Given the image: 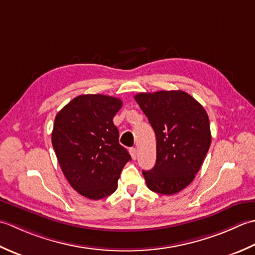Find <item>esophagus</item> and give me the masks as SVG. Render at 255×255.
Listing matches in <instances>:
<instances>
[{"mask_svg": "<svg viewBox=\"0 0 255 255\" xmlns=\"http://www.w3.org/2000/svg\"><path fill=\"white\" fill-rule=\"evenodd\" d=\"M129 154H131V156L133 159H136V156H137V150L135 147H131L129 148Z\"/></svg>", "mask_w": 255, "mask_h": 255, "instance_id": "esophagus-1", "label": "esophagus"}]
</instances>
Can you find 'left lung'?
<instances>
[{
  "label": "left lung",
  "instance_id": "1",
  "mask_svg": "<svg viewBox=\"0 0 255 255\" xmlns=\"http://www.w3.org/2000/svg\"><path fill=\"white\" fill-rule=\"evenodd\" d=\"M156 135V163L143 170L148 188L174 195L194 180L210 147L208 114L181 90L137 93L134 97Z\"/></svg>",
  "mask_w": 255,
  "mask_h": 255
}]
</instances>
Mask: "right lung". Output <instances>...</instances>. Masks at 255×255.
I'll list each match as a JSON object with an SVG mask.
<instances>
[{"mask_svg": "<svg viewBox=\"0 0 255 255\" xmlns=\"http://www.w3.org/2000/svg\"><path fill=\"white\" fill-rule=\"evenodd\" d=\"M122 100L105 95L78 96L57 113L51 143L65 177L88 199L99 200L118 188L124 166L131 160L119 143L113 118Z\"/></svg>", "mask_w": 255, "mask_h": 255, "instance_id": "obj_1", "label": "right lung"}]
</instances>
